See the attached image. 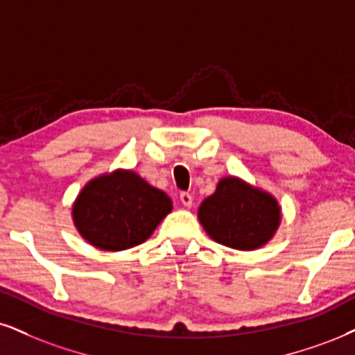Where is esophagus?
Returning <instances> with one entry per match:
<instances>
[{"mask_svg":"<svg viewBox=\"0 0 355 355\" xmlns=\"http://www.w3.org/2000/svg\"><path fill=\"white\" fill-rule=\"evenodd\" d=\"M179 199H181V202L184 204L186 207H191L192 205V196L189 192H181V194H179Z\"/></svg>","mask_w":355,"mask_h":355,"instance_id":"esophagus-1","label":"esophagus"}]
</instances>
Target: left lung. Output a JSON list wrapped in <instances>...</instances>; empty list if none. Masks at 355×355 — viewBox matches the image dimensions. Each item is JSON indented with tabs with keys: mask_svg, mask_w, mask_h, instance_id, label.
Returning <instances> with one entry per match:
<instances>
[{
	"mask_svg": "<svg viewBox=\"0 0 355 355\" xmlns=\"http://www.w3.org/2000/svg\"><path fill=\"white\" fill-rule=\"evenodd\" d=\"M199 220L217 243L253 250L271 239L279 224L277 200L266 192L225 178L199 207Z\"/></svg>",
	"mask_w": 355,
	"mask_h": 355,
	"instance_id": "1",
	"label": "left lung"
}]
</instances>
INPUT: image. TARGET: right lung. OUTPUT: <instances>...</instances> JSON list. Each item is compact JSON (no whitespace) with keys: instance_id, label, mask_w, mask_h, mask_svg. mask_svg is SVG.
<instances>
[{"instance_id":"right-lung-1","label":"right lung","mask_w":355,"mask_h":355,"mask_svg":"<svg viewBox=\"0 0 355 355\" xmlns=\"http://www.w3.org/2000/svg\"><path fill=\"white\" fill-rule=\"evenodd\" d=\"M173 209L171 199L131 171L90 181L73 205V222L87 242L102 250L143 243Z\"/></svg>"}]
</instances>
